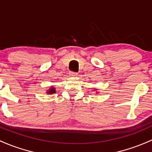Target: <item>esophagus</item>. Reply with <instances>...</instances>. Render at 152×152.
I'll return each mask as SVG.
<instances>
[{
	"label": "esophagus",
	"instance_id": "esophagus-1",
	"mask_svg": "<svg viewBox=\"0 0 152 152\" xmlns=\"http://www.w3.org/2000/svg\"><path fill=\"white\" fill-rule=\"evenodd\" d=\"M78 73H74V72H70L69 73V76H72V77H75V76H77Z\"/></svg>",
	"mask_w": 152,
	"mask_h": 152
}]
</instances>
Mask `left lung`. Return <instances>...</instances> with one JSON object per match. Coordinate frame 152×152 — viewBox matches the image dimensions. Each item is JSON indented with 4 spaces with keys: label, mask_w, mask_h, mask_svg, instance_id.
Masks as SVG:
<instances>
[{
    "label": "left lung",
    "mask_w": 152,
    "mask_h": 152,
    "mask_svg": "<svg viewBox=\"0 0 152 152\" xmlns=\"http://www.w3.org/2000/svg\"><path fill=\"white\" fill-rule=\"evenodd\" d=\"M94 90H95V91H96V93H98V92H99V91H97V89H95Z\"/></svg>",
    "instance_id": "obj_1"
}]
</instances>
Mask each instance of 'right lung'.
Masks as SVG:
<instances>
[{
    "label": "right lung",
    "instance_id": "1",
    "mask_svg": "<svg viewBox=\"0 0 152 152\" xmlns=\"http://www.w3.org/2000/svg\"><path fill=\"white\" fill-rule=\"evenodd\" d=\"M56 88H54L53 86H52V87L50 88L49 89L47 90L46 91V94H53V93H56Z\"/></svg>",
    "mask_w": 152,
    "mask_h": 152
}]
</instances>
